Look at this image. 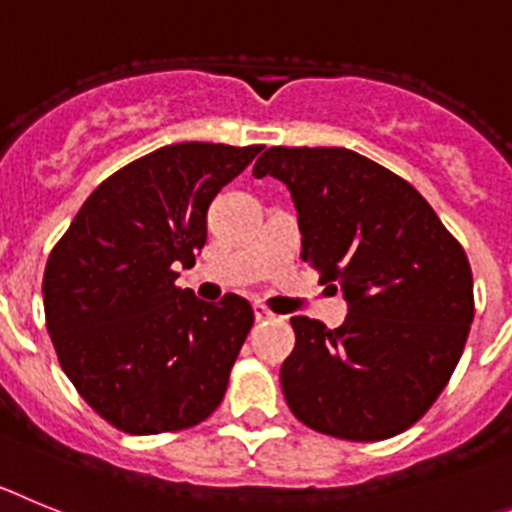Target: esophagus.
Listing matches in <instances>:
<instances>
[{
    "label": "esophagus",
    "instance_id": "esophagus-1",
    "mask_svg": "<svg viewBox=\"0 0 512 512\" xmlns=\"http://www.w3.org/2000/svg\"><path fill=\"white\" fill-rule=\"evenodd\" d=\"M275 314L265 304H255V319L257 322H265V319H273Z\"/></svg>",
    "mask_w": 512,
    "mask_h": 512
}]
</instances>
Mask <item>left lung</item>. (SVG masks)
I'll return each mask as SVG.
<instances>
[{
	"label": "left lung",
	"instance_id": "left-lung-1",
	"mask_svg": "<svg viewBox=\"0 0 512 512\" xmlns=\"http://www.w3.org/2000/svg\"><path fill=\"white\" fill-rule=\"evenodd\" d=\"M252 175L286 185L301 257L348 301L335 332L291 319L296 348L281 366L291 412L345 441L415 425L451 379L474 319L461 244L410 182L350 149L273 146Z\"/></svg>",
	"mask_w": 512,
	"mask_h": 512
}]
</instances>
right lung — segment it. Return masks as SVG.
<instances>
[{
  "label": "right lung",
  "mask_w": 512,
  "mask_h": 512,
  "mask_svg": "<svg viewBox=\"0 0 512 512\" xmlns=\"http://www.w3.org/2000/svg\"><path fill=\"white\" fill-rule=\"evenodd\" d=\"M262 146L185 141L97 185L43 275L59 363L100 417L131 435L193 428L224 399L252 306L177 288L206 244V213Z\"/></svg>",
  "instance_id": "obj_1"
}]
</instances>
